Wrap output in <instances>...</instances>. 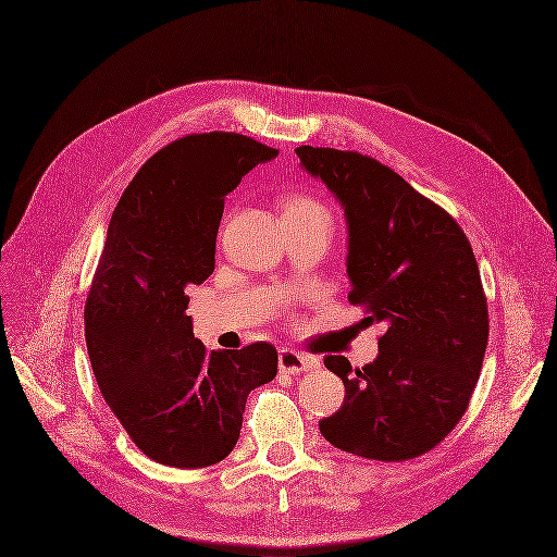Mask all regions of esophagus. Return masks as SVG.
<instances>
[{"label":"esophagus","mask_w":557,"mask_h":557,"mask_svg":"<svg viewBox=\"0 0 557 557\" xmlns=\"http://www.w3.org/2000/svg\"><path fill=\"white\" fill-rule=\"evenodd\" d=\"M319 367V360L310 358V356H302L298 351H292V348H284L280 351V372L282 374H302V372H310V369Z\"/></svg>","instance_id":"1"}]
</instances>
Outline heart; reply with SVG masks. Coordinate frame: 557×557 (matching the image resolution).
I'll return each instance as SVG.
<instances>
[{
  "label": "heart",
  "mask_w": 557,
  "mask_h": 557,
  "mask_svg": "<svg viewBox=\"0 0 557 557\" xmlns=\"http://www.w3.org/2000/svg\"><path fill=\"white\" fill-rule=\"evenodd\" d=\"M284 218H317L333 224V213L327 206L317 199L314 195L307 193H294L289 199L284 201Z\"/></svg>",
  "instance_id": "heart-1"
}]
</instances>
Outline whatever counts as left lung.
I'll use <instances>...</instances> for the list:
<instances>
[{
    "label": "left lung",
    "instance_id": "1",
    "mask_svg": "<svg viewBox=\"0 0 557 557\" xmlns=\"http://www.w3.org/2000/svg\"><path fill=\"white\" fill-rule=\"evenodd\" d=\"M296 153L344 206L348 300L364 307L367 323H385L374 362L323 358L346 395L321 434L364 459L426 455L463 418L484 362L488 310L472 247L455 218L379 160L323 147Z\"/></svg>",
    "mask_w": 557,
    "mask_h": 557
}]
</instances>
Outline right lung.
I'll return each mask as SVG.
<instances>
[{"label": "right lung", "instance_id": "obj_1", "mask_svg": "<svg viewBox=\"0 0 557 557\" xmlns=\"http://www.w3.org/2000/svg\"><path fill=\"white\" fill-rule=\"evenodd\" d=\"M275 156L238 133L185 135L141 164L112 213L85 305L87 351L100 395L156 463L222 461L247 395L277 374L273 344L206 351L185 314L188 286L215 268L224 197Z\"/></svg>", "mask_w": 557, "mask_h": 557}]
</instances>
